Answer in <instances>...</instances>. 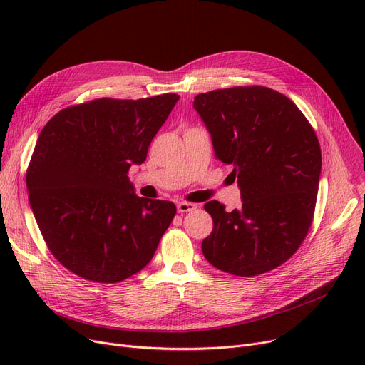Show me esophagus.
I'll list each match as a JSON object with an SVG mask.
<instances>
[{
  "label": "esophagus",
  "mask_w": 365,
  "mask_h": 365,
  "mask_svg": "<svg viewBox=\"0 0 365 365\" xmlns=\"http://www.w3.org/2000/svg\"><path fill=\"white\" fill-rule=\"evenodd\" d=\"M197 207L198 205L192 204V202H179L178 204V212L179 213H189V212H194Z\"/></svg>",
  "instance_id": "34e87169"
}]
</instances>
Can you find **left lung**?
<instances>
[{
  "label": "left lung",
  "instance_id": "1",
  "mask_svg": "<svg viewBox=\"0 0 365 365\" xmlns=\"http://www.w3.org/2000/svg\"><path fill=\"white\" fill-rule=\"evenodd\" d=\"M194 108L212 134L216 157L234 165L242 207L204 205L213 231L202 255L217 269L256 277L289 260L314 220L321 173L317 134L287 96L263 86L213 90Z\"/></svg>",
  "mask_w": 365,
  "mask_h": 365
}]
</instances>
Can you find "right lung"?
Wrapping results in <instances>:
<instances>
[{"mask_svg": "<svg viewBox=\"0 0 365 365\" xmlns=\"http://www.w3.org/2000/svg\"><path fill=\"white\" fill-rule=\"evenodd\" d=\"M179 96L94 99L57 112L26 170L29 202L50 253L87 281L121 282L155 255L176 205L133 192L128 170Z\"/></svg>", "mask_w": 365, "mask_h": 365, "instance_id": "obj_1", "label": "right lung"}]
</instances>
